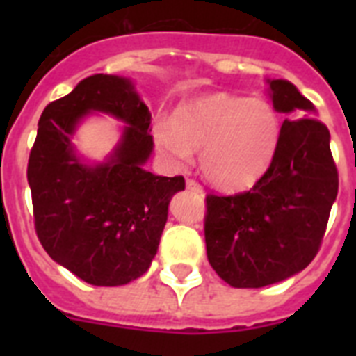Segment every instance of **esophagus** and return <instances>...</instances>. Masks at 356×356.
Instances as JSON below:
<instances>
[{"label": "esophagus", "instance_id": "34e87169", "mask_svg": "<svg viewBox=\"0 0 356 356\" xmlns=\"http://www.w3.org/2000/svg\"><path fill=\"white\" fill-rule=\"evenodd\" d=\"M186 188L190 192H195V194H203V186L197 181H194V179H186Z\"/></svg>", "mask_w": 356, "mask_h": 356}]
</instances>
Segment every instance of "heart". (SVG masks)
Returning <instances> with one entry per match:
<instances>
[{"mask_svg": "<svg viewBox=\"0 0 356 356\" xmlns=\"http://www.w3.org/2000/svg\"><path fill=\"white\" fill-rule=\"evenodd\" d=\"M153 138L173 166L201 151V172L225 190L253 186L270 170L281 138V120L262 97L212 96L184 105L175 122L159 120Z\"/></svg>", "mask_w": 356, "mask_h": 356, "instance_id": "obj_1", "label": "heart"}]
</instances>
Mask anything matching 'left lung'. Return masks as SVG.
<instances>
[{"label": "left lung", "mask_w": 356, "mask_h": 356, "mask_svg": "<svg viewBox=\"0 0 356 356\" xmlns=\"http://www.w3.org/2000/svg\"><path fill=\"white\" fill-rule=\"evenodd\" d=\"M270 90L275 111L290 114L270 170L251 190L205 197L207 257L234 288L268 286L305 270L320 251L338 194L329 129L299 118L314 111L312 103L288 81H270Z\"/></svg>", "instance_id": "8db88e82"}]
</instances>
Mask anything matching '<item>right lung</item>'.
Returning a JSON list of instances; mask_svg holds the SVG:
<instances>
[{
    "instance_id": "add662e5",
    "label": "right lung",
    "mask_w": 356,
    "mask_h": 356,
    "mask_svg": "<svg viewBox=\"0 0 356 356\" xmlns=\"http://www.w3.org/2000/svg\"><path fill=\"white\" fill-rule=\"evenodd\" d=\"M92 110L128 123L113 159L86 167L69 138ZM151 114L131 81L92 75L44 108L31 147L27 181L35 231L55 262L94 286H120L149 270L183 175L161 177L142 164L153 151Z\"/></svg>"
}]
</instances>
